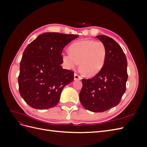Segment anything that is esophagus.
Segmentation results:
<instances>
[{"instance_id":"esophagus-1","label":"esophagus","mask_w":147,"mask_h":147,"mask_svg":"<svg viewBox=\"0 0 147 147\" xmlns=\"http://www.w3.org/2000/svg\"><path fill=\"white\" fill-rule=\"evenodd\" d=\"M82 79L81 76H80V75L76 73L74 74V80H80Z\"/></svg>"}]
</instances>
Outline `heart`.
<instances>
[{"label": "heart", "instance_id": "1", "mask_svg": "<svg viewBox=\"0 0 147 147\" xmlns=\"http://www.w3.org/2000/svg\"><path fill=\"white\" fill-rule=\"evenodd\" d=\"M107 56V48L101 41L83 40L72 43L69 52L62 53V59L68 69H75L80 63L86 75L94 76L103 67Z\"/></svg>", "mask_w": 147, "mask_h": 147}]
</instances>
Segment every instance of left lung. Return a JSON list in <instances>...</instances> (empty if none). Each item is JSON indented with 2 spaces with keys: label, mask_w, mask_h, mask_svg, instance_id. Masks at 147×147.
<instances>
[{
  "label": "left lung",
  "mask_w": 147,
  "mask_h": 147,
  "mask_svg": "<svg viewBox=\"0 0 147 147\" xmlns=\"http://www.w3.org/2000/svg\"><path fill=\"white\" fill-rule=\"evenodd\" d=\"M107 48L103 67L94 77L82 79L80 100L83 107L92 112H103L117 106L126 91L127 59L122 48L112 38L97 35Z\"/></svg>",
  "instance_id": "1"
}]
</instances>
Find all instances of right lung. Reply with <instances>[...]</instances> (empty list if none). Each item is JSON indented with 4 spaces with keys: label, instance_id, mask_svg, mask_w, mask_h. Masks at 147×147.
<instances>
[{
    "label": "right lung",
    "instance_id": "obj_1",
    "mask_svg": "<svg viewBox=\"0 0 147 147\" xmlns=\"http://www.w3.org/2000/svg\"><path fill=\"white\" fill-rule=\"evenodd\" d=\"M77 35L46 32L27 46L21 61L18 77L20 95L30 107H54L63 88L74 80V73L64 69L62 52Z\"/></svg>",
    "mask_w": 147,
    "mask_h": 147
}]
</instances>
